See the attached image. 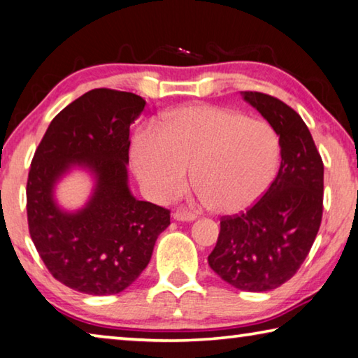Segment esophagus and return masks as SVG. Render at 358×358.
<instances>
[{"label":"esophagus","mask_w":358,"mask_h":358,"mask_svg":"<svg viewBox=\"0 0 358 358\" xmlns=\"http://www.w3.org/2000/svg\"><path fill=\"white\" fill-rule=\"evenodd\" d=\"M196 215L191 213V211H187L186 208H178L177 211L173 213V220L175 221H194L196 220Z\"/></svg>","instance_id":"obj_1"}]
</instances>
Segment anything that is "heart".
Wrapping results in <instances>:
<instances>
[{
	"instance_id": "obj_1",
	"label": "heart",
	"mask_w": 358,
	"mask_h": 358,
	"mask_svg": "<svg viewBox=\"0 0 358 358\" xmlns=\"http://www.w3.org/2000/svg\"><path fill=\"white\" fill-rule=\"evenodd\" d=\"M137 178L156 201H171L192 183L210 210L232 215L252 207L273 183L281 141L273 126L234 108L196 104L145 126L132 138Z\"/></svg>"
}]
</instances>
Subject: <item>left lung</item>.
Instances as JSON below:
<instances>
[{
    "label": "left lung",
    "mask_w": 358,
    "mask_h": 358,
    "mask_svg": "<svg viewBox=\"0 0 358 358\" xmlns=\"http://www.w3.org/2000/svg\"><path fill=\"white\" fill-rule=\"evenodd\" d=\"M243 98L280 136L281 166L252 207L221 217L208 264L230 286L266 292L299 271L316 240L324 210V162L294 108L259 92H243Z\"/></svg>",
    "instance_id": "8db88e82"
}]
</instances>
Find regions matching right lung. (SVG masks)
Returning <instances> with one entry per match:
<instances>
[{
  "mask_svg": "<svg viewBox=\"0 0 358 358\" xmlns=\"http://www.w3.org/2000/svg\"><path fill=\"white\" fill-rule=\"evenodd\" d=\"M145 101L134 93L96 88L52 120L33 156L27 183L31 240L52 276L78 292L113 295L148 265L171 211L137 201L128 186L129 126ZM95 173L85 208L66 214L52 186L71 166Z\"/></svg>",
  "mask_w": 358,
  "mask_h": 358,
  "instance_id": "obj_1",
  "label": "right lung"
}]
</instances>
